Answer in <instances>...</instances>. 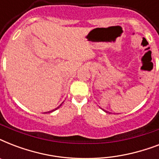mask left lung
Instances as JSON below:
<instances>
[{"label":"left lung","instance_id":"obj_1","mask_svg":"<svg viewBox=\"0 0 159 159\" xmlns=\"http://www.w3.org/2000/svg\"><path fill=\"white\" fill-rule=\"evenodd\" d=\"M102 110H103V109H102ZM103 111H104V110H103ZM105 112H106V113H108V112H107V111H104Z\"/></svg>","mask_w":159,"mask_h":159}]
</instances>
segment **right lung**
Returning <instances> with one entry per match:
<instances>
[{
    "instance_id": "obj_1",
    "label": "right lung",
    "mask_w": 159,
    "mask_h": 159,
    "mask_svg": "<svg viewBox=\"0 0 159 159\" xmlns=\"http://www.w3.org/2000/svg\"><path fill=\"white\" fill-rule=\"evenodd\" d=\"M62 106V104L60 105V106H58V107H57V108H56V109H55V110H52V111H48V112H47V113H50V112H53V111H56V110H57V109H58V108H59V107H60V106Z\"/></svg>"
}]
</instances>
